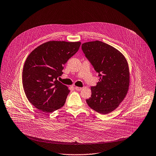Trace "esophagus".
Here are the masks:
<instances>
[{"label": "esophagus", "mask_w": 156, "mask_h": 156, "mask_svg": "<svg viewBox=\"0 0 156 156\" xmlns=\"http://www.w3.org/2000/svg\"><path fill=\"white\" fill-rule=\"evenodd\" d=\"M75 90H76L80 91V90H82V89H83V88H81V87H75Z\"/></svg>", "instance_id": "obj_1"}]
</instances>
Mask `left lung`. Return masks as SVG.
Here are the masks:
<instances>
[{
  "label": "left lung",
  "instance_id": "8db88e82",
  "mask_svg": "<svg viewBox=\"0 0 156 156\" xmlns=\"http://www.w3.org/2000/svg\"><path fill=\"white\" fill-rule=\"evenodd\" d=\"M81 48L100 77L96 86L91 87L92 95L86 102L94 111L109 113L119 106L128 92V62L118 50L100 41L84 43Z\"/></svg>",
  "mask_w": 156,
  "mask_h": 156
}]
</instances>
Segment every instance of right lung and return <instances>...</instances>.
Here are the masks:
<instances>
[{"label":"right lung","instance_id":"right-lung-1","mask_svg":"<svg viewBox=\"0 0 156 156\" xmlns=\"http://www.w3.org/2000/svg\"><path fill=\"white\" fill-rule=\"evenodd\" d=\"M80 41H50L33 50L27 57L22 72L25 94L35 108L51 113L64 105L70 90L57 80L64 65L75 55Z\"/></svg>","mask_w":156,"mask_h":156}]
</instances>
